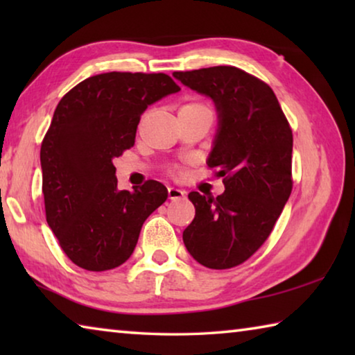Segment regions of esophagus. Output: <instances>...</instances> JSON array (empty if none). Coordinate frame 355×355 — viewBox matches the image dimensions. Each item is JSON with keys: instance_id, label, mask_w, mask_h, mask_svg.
<instances>
[{"instance_id": "esophagus-1", "label": "esophagus", "mask_w": 355, "mask_h": 355, "mask_svg": "<svg viewBox=\"0 0 355 355\" xmlns=\"http://www.w3.org/2000/svg\"><path fill=\"white\" fill-rule=\"evenodd\" d=\"M167 194H169L171 200H175V199H182V197H184L186 191L182 188H175V186H171V188L167 189Z\"/></svg>"}]
</instances>
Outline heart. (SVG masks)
Segmentation results:
<instances>
[{"label": "heart", "instance_id": "obj_1", "mask_svg": "<svg viewBox=\"0 0 355 355\" xmlns=\"http://www.w3.org/2000/svg\"><path fill=\"white\" fill-rule=\"evenodd\" d=\"M183 107H205V106L200 105V103H189V105H184Z\"/></svg>", "mask_w": 355, "mask_h": 355}]
</instances>
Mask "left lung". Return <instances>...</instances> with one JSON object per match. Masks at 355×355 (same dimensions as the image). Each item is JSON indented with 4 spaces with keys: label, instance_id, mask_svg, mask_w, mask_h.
<instances>
[{
    "label": "left lung",
    "instance_id": "left-lung-1",
    "mask_svg": "<svg viewBox=\"0 0 355 355\" xmlns=\"http://www.w3.org/2000/svg\"><path fill=\"white\" fill-rule=\"evenodd\" d=\"M173 78L214 103L218 130L207 164L225 186L216 199L189 192L196 216L183 243L203 266H238L271 235L290 199L291 128L272 89L236 67L175 71Z\"/></svg>",
    "mask_w": 355,
    "mask_h": 355
}]
</instances>
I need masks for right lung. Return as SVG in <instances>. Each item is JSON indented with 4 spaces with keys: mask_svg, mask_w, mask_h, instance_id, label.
<instances>
[{
    "mask_svg": "<svg viewBox=\"0 0 355 355\" xmlns=\"http://www.w3.org/2000/svg\"><path fill=\"white\" fill-rule=\"evenodd\" d=\"M178 91L166 73L111 71L59 101L40 148L42 191L48 225L76 266L98 272L123 264L166 202L167 188L155 180L120 191L112 161L135 146L144 111Z\"/></svg>",
    "mask_w": 355,
    "mask_h": 355,
    "instance_id": "right-lung-1",
    "label": "right lung"
}]
</instances>
